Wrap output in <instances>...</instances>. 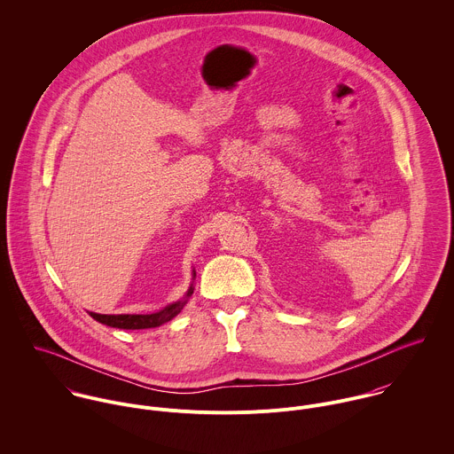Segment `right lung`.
I'll use <instances>...</instances> for the list:
<instances>
[{"label":"right lung","instance_id":"1","mask_svg":"<svg viewBox=\"0 0 454 454\" xmlns=\"http://www.w3.org/2000/svg\"><path fill=\"white\" fill-rule=\"evenodd\" d=\"M194 278L195 270H192V279ZM192 294H194V283H191L184 299H180L173 304H168L164 309H160L157 313H150V315H99V313H92V311H89V315L96 322L114 326V328H124V330L155 328V326H160V325L168 324L169 320H173L184 309V306L189 302Z\"/></svg>","mask_w":454,"mask_h":454}]
</instances>
